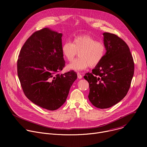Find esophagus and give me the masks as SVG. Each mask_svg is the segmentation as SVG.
Wrapping results in <instances>:
<instances>
[{
  "label": "esophagus",
  "instance_id": "34e87169",
  "mask_svg": "<svg viewBox=\"0 0 147 147\" xmlns=\"http://www.w3.org/2000/svg\"><path fill=\"white\" fill-rule=\"evenodd\" d=\"M77 77L79 79H81L82 77V74H81L80 73H77Z\"/></svg>",
  "mask_w": 147,
  "mask_h": 147
}]
</instances>
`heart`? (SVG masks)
<instances>
[{
  "mask_svg": "<svg viewBox=\"0 0 147 147\" xmlns=\"http://www.w3.org/2000/svg\"><path fill=\"white\" fill-rule=\"evenodd\" d=\"M61 50L63 56L69 61H72L78 52L79 57L67 67L69 70L81 71L89 66H97L105 55L106 46L90 35H82L74 37L72 43L66 42L62 45Z\"/></svg>",
  "mask_w": 147,
  "mask_h": 147,
  "instance_id": "heart-1",
  "label": "heart"
}]
</instances>
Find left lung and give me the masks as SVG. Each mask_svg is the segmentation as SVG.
I'll use <instances>...</instances> for the list:
<instances>
[{
	"label": "left lung",
	"instance_id": "8db88e82",
	"mask_svg": "<svg viewBox=\"0 0 147 147\" xmlns=\"http://www.w3.org/2000/svg\"><path fill=\"white\" fill-rule=\"evenodd\" d=\"M107 52L99 63L84 76L89 83L88 98L99 109L112 107L127 95L134 63L127 44L115 34L104 32Z\"/></svg>",
	"mask_w": 147,
	"mask_h": 147
}]
</instances>
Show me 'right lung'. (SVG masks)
<instances>
[{"label":"right lung","mask_w":147,"mask_h":147,"mask_svg":"<svg viewBox=\"0 0 147 147\" xmlns=\"http://www.w3.org/2000/svg\"><path fill=\"white\" fill-rule=\"evenodd\" d=\"M61 36L48 28L35 31L26 41L17 60V74L25 95L49 111L64 104L77 78L73 70L60 73L65 66Z\"/></svg>","instance_id":"add662e5"}]
</instances>
